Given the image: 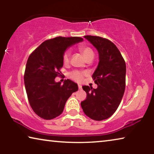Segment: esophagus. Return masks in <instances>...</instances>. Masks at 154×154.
I'll return each instance as SVG.
<instances>
[{
    "label": "esophagus",
    "instance_id": "esophagus-1",
    "mask_svg": "<svg viewBox=\"0 0 154 154\" xmlns=\"http://www.w3.org/2000/svg\"><path fill=\"white\" fill-rule=\"evenodd\" d=\"M78 88H79V89L80 90V89H82V85H78Z\"/></svg>",
    "mask_w": 154,
    "mask_h": 154
}]
</instances>
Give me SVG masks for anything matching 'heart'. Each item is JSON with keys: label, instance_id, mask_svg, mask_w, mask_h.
<instances>
[{"label": "heart", "instance_id": "heart-1", "mask_svg": "<svg viewBox=\"0 0 154 154\" xmlns=\"http://www.w3.org/2000/svg\"><path fill=\"white\" fill-rule=\"evenodd\" d=\"M79 50L82 51L83 55L84 56L85 59H88L91 57H94V51L92 49H91L90 47L86 46V45H81L79 47ZM70 56H71V52L70 51H66L63 54V56H62V60H63V62L64 64H66L69 62V59H70ZM87 75V72L85 71H75L71 72H70L69 77L75 80V82H82L83 78L84 76Z\"/></svg>", "mask_w": 154, "mask_h": 154}]
</instances>
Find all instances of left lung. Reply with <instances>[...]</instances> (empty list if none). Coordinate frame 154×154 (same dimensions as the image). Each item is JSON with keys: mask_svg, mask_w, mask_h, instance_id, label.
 I'll use <instances>...</instances> for the list:
<instances>
[{"mask_svg": "<svg viewBox=\"0 0 154 154\" xmlns=\"http://www.w3.org/2000/svg\"><path fill=\"white\" fill-rule=\"evenodd\" d=\"M97 49L98 66L92 75L96 89L82 86L87 98L81 103L84 113L96 121L106 119L113 115L121 103L126 87V63L113 43L96 36H84Z\"/></svg>", "mask_w": 154, "mask_h": 154, "instance_id": "obj_1", "label": "left lung"}]
</instances>
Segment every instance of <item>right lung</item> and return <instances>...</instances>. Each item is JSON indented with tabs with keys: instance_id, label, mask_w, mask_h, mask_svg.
Segmentation results:
<instances>
[{
	"instance_id": "add662e5",
	"label": "right lung",
	"mask_w": 154,
	"mask_h": 154,
	"mask_svg": "<svg viewBox=\"0 0 154 154\" xmlns=\"http://www.w3.org/2000/svg\"><path fill=\"white\" fill-rule=\"evenodd\" d=\"M83 40L77 36L47 40L28 58L24 77L26 91L30 106L40 118L51 119L60 116L68 98L78 90L72 81L66 79L61 85L55 78L61 73L66 49Z\"/></svg>"
}]
</instances>
